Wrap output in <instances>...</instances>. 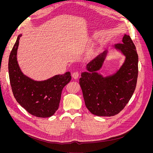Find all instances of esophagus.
<instances>
[{
    "mask_svg": "<svg viewBox=\"0 0 153 153\" xmlns=\"http://www.w3.org/2000/svg\"><path fill=\"white\" fill-rule=\"evenodd\" d=\"M79 72L78 71H76V72H73V73H72V77H73L75 79H77L79 77Z\"/></svg>",
    "mask_w": 153,
    "mask_h": 153,
    "instance_id": "esophagus-1",
    "label": "esophagus"
}]
</instances>
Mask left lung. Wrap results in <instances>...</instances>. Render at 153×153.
<instances>
[{
  "instance_id": "8db88e82",
  "label": "left lung",
  "mask_w": 153,
  "mask_h": 153,
  "mask_svg": "<svg viewBox=\"0 0 153 153\" xmlns=\"http://www.w3.org/2000/svg\"><path fill=\"white\" fill-rule=\"evenodd\" d=\"M114 48L126 56L125 62L115 74L103 77L97 71L106 57L104 51L87 65L89 72H82L79 79L85 106L94 115L111 117L119 114L134 92L138 74V56L129 35Z\"/></svg>"
}]
</instances>
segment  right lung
Returning a JSON list of instances; mask_svg holds the SVG:
<instances>
[{
  "mask_svg": "<svg viewBox=\"0 0 153 153\" xmlns=\"http://www.w3.org/2000/svg\"><path fill=\"white\" fill-rule=\"evenodd\" d=\"M17 37L9 59V74L14 97L29 114L37 117L46 118L58 109L62 90L71 80V73L56 75L43 81H35L24 75L17 60L19 39Z\"/></svg>",
  "mask_w": 153,
  "mask_h": 153,
  "instance_id": "right-lung-1",
  "label": "right lung"
}]
</instances>
